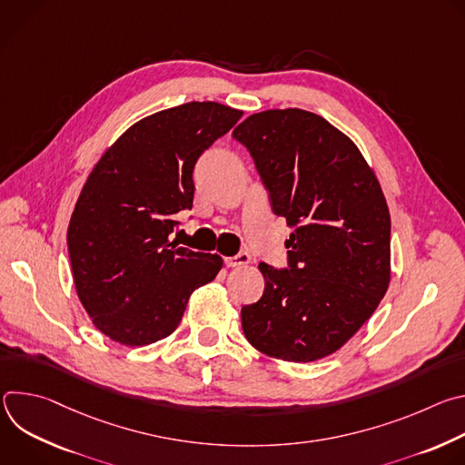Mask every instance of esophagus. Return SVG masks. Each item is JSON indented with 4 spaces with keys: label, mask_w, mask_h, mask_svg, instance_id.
I'll list each match as a JSON object with an SVG mask.
<instances>
[{
    "label": "esophagus",
    "mask_w": 465,
    "mask_h": 465,
    "mask_svg": "<svg viewBox=\"0 0 465 465\" xmlns=\"http://www.w3.org/2000/svg\"><path fill=\"white\" fill-rule=\"evenodd\" d=\"M250 253L248 252H244V250H241L239 253H235V255H230V257H224V264L226 267H242V264H248L250 262Z\"/></svg>",
    "instance_id": "esophagus-1"
}]
</instances>
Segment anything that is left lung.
<instances>
[{"mask_svg": "<svg viewBox=\"0 0 465 465\" xmlns=\"http://www.w3.org/2000/svg\"><path fill=\"white\" fill-rule=\"evenodd\" d=\"M232 136L250 153L272 213L292 230L287 267L259 262L264 292L241 309L244 337L289 362L335 353L390 283V213L381 185L355 143L307 110L253 114Z\"/></svg>", "mask_w": 465, "mask_h": 465, "instance_id": "1", "label": "left lung"}]
</instances>
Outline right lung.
I'll return each instance as SVG.
<instances>
[{
    "label": "right lung",
    "mask_w": 465,
    "mask_h": 465,
    "mask_svg": "<svg viewBox=\"0 0 465 465\" xmlns=\"http://www.w3.org/2000/svg\"><path fill=\"white\" fill-rule=\"evenodd\" d=\"M221 103H185L153 114L106 151L68 228L81 303L99 331L147 346L178 327L189 294L223 269L217 253L173 246L176 215L193 208L194 163L241 119Z\"/></svg>",
    "instance_id": "add662e5"
}]
</instances>
